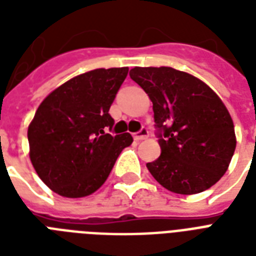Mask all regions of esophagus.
<instances>
[{
  "mask_svg": "<svg viewBox=\"0 0 256 256\" xmlns=\"http://www.w3.org/2000/svg\"><path fill=\"white\" fill-rule=\"evenodd\" d=\"M148 136V128H142L140 130V132L134 134V140H146Z\"/></svg>",
  "mask_w": 256,
  "mask_h": 256,
  "instance_id": "1",
  "label": "esophagus"
}]
</instances>
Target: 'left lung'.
Here are the masks:
<instances>
[{"mask_svg": "<svg viewBox=\"0 0 256 256\" xmlns=\"http://www.w3.org/2000/svg\"><path fill=\"white\" fill-rule=\"evenodd\" d=\"M130 77L152 102L160 156L146 166L156 182L182 195L214 186L236 148L234 122L218 94L168 66H136Z\"/></svg>", "mask_w": 256, "mask_h": 256, "instance_id": "left-lung-1", "label": "left lung"}]
</instances>
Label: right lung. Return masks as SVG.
Returning a JSON list of instances; mask_svg holds the SVG:
<instances>
[{
  "label": "right lung",
  "instance_id": "right-lung-1",
  "mask_svg": "<svg viewBox=\"0 0 256 256\" xmlns=\"http://www.w3.org/2000/svg\"><path fill=\"white\" fill-rule=\"evenodd\" d=\"M128 68L96 69L72 78L38 106L28 128L29 156L50 190L65 198L92 194L116 158L132 144L128 132L112 136L108 108Z\"/></svg>",
  "mask_w": 256,
  "mask_h": 256
}]
</instances>
